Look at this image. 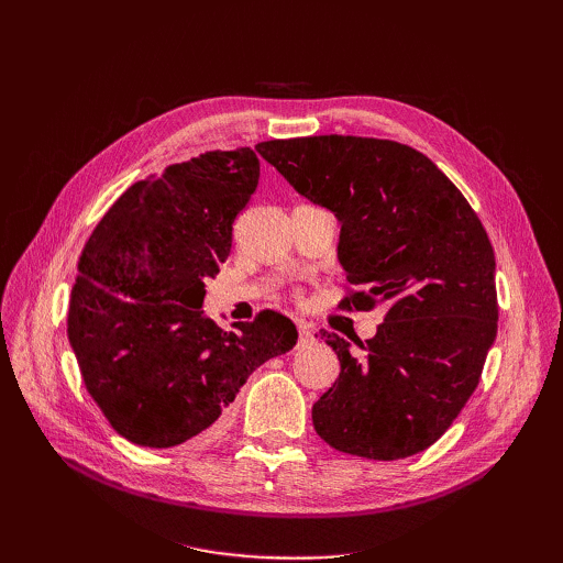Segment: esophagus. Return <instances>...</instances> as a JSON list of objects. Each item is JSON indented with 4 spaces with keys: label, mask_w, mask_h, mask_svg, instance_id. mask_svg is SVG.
<instances>
[{
    "label": "esophagus",
    "mask_w": 563,
    "mask_h": 563,
    "mask_svg": "<svg viewBox=\"0 0 563 563\" xmlns=\"http://www.w3.org/2000/svg\"><path fill=\"white\" fill-rule=\"evenodd\" d=\"M298 335H300V345H305V343H312L314 340V331H312V327L310 323H298Z\"/></svg>",
    "instance_id": "obj_1"
}]
</instances>
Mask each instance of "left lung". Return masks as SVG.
<instances>
[{
	"mask_svg": "<svg viewBox=\"0 0 563 563\" xmlns=\"http://www.w3.org/2000/svg\"><path fill=\"white\" fill-rule=\"evenodd\" d=\"M263 159L340 220V308L383 305L378 333L340 360L312 406L317 434L371 460L420 453L444 434L479 385L498 333L496 255L479 216L422 152L362 135H308L255 145Z\"/></svg>",
	"mask_w": 563,
	"mask_h": 563,
	"instance_id": "left-lung-1",
	"label": "left lung"
}]
</instances>
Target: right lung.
<instances>
[{
	"label": "right lung",
	"mask_w": 563,
	"mask_h": 563,
	"mask_svg": "<svg viewBox=\"0 0 563 563\" xmlns=\"http://www.w3.org/2000/svg\"><path fill=\"white\" fill-rule=\"evenodd\" d=\"M258 178L251 147L168 166L133 183L81 251L67 338L89 395L131 444L216 437L251 373L296 345L279 312L225 331L201 310Z\"/></svg>",
	"instance_id": "obj_1"
}]
</instances>
